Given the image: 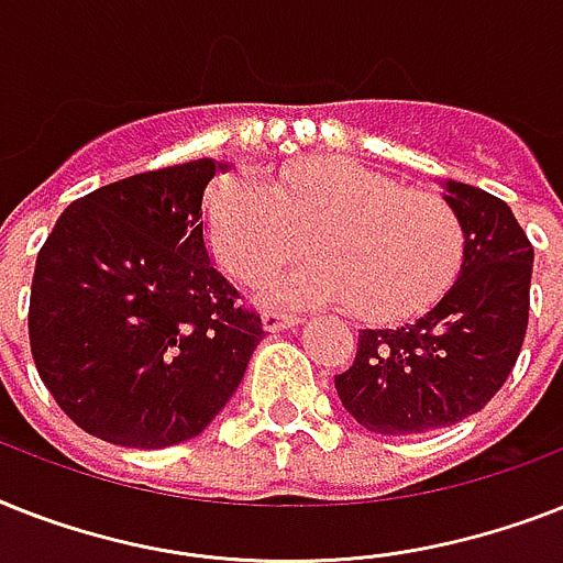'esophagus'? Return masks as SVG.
I'll list each match as a JSON object with an SVG mask.
<instances>
[{"instance_id": "obj_1", "label": "esophagus", "mask_w": 563, "mask_h": 563, "mask_svg": "<svg viewBox=\"0 0 563 563\" xmlns=\"http://www.w3.org/2000/svg\"><path fill=\"white\" fill-rule=\"evenodd\" d=\"M295 323H300V318L291 312H283V309H266V312H263V327H266L268 332H280V329H289L295 327Z\"/></svg>"}]
</instances>
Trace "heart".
I'll return each instance as SVG.
<instances>
[{"instance_id":"obj_1","label":"heart","mask_w":563,"mask_h":563,"mask_svg":"<svg viewBox=\"0 0 563 563\" xmlns=\"http://www.w3.org/2000/svg\"><path fill=\"white\" fill-rule=\"evenodd\" d=\"M318 254L274 283L289 303H341L361 321L424 312L463 266L465 228L431 190L327 158L283 167L263 185L222 178L208 196V245L240 283H263L306 245Z\"/></svg>"}]
</instances>
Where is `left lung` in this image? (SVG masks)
I'll return each instance as SVG.
<instances>
[{
  "instance_id": "1",
  "label": "left lung",
  "mask_w": 563,
  "mask_h": 563,
  "mask_svg": "<svg viewBox=\"0 0 563 563\" xmlns=\"http://www.w3.org/2000/svg\"><path fill=\"white\" fill-rule=\"evenodd\" d=\"M463 219V268L419 321L361 329L353 367L335 376L346 413L385 437L437 431L492 401L520 355L529 323L532 242L497 196L445 181Z\"/></svg>"
}]
</instances>
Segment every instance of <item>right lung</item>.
<instances>
[{"label":"right lung","mask_w":563,"mask_h":563,"mask_svg":"<svg viewBox=\"0 0 563 563\" xmlns=\"http://www.w3.org/2000/svg\"><path fill=\"white\" fill-rule=\"evenodd\" d=\"M196 158L91 190L36 254L29 338L63 413L103 442L194 440L240 387L263 341L257 312L210 263Z\"/></svg>","instance_id":"1"}]
</instances>
